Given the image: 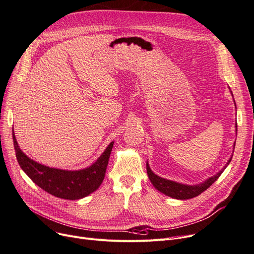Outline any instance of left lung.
Listing matches in <instances>:
<instances>
[{
  "label": "left lung",
  "mask_w": 254,
  "mask_h": 254,
  "mask_svg": "<svg viewBox=\"0 0 254 254\" xmlns=\"http://www.w3.org/2000/svg\"><path fill=\"white\" fill-rule=\"evenodd\" d=\"M229 90H230V88H229ZM231 96L233 98L232 93H231ZM233 102H235V99H233ZM235 105H236V102H235ZM236 108H237V106H236ZM237 127L238 126H237V122H236V134H237V131H238ZM235 146H236V143L233 144V151H235ZM232 155L233 154H231L230 158L227 160L225 167L223 168L220 172H218L216 175L207 178L205 181L201 182V184L194 185V186L184 185V184H180V182H176V181H173V180H169V179L162 178V177L156 175L155 173H153V171L150 169L148 161H147V164H146L147 165V174H148V177H149V179L151 181V184L153 185V187L157 190L162 192V194H165L166 196H169L171 198L178 199V200H187V199L197 197L198 195L201 194V192H203L205 190H207L212 184H214V182L223 173V171H224L226 169V167L230 164Z\"/></svg>",
  "instance_id": "8db88e82"
}]
</instances>
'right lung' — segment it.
<instances>
[{
    "mask_svg": "<svg viewBox=\"0 0 254 254\" xmlns=\"http://www.w3.org/2000/svg\"><path fill=\"white\" fill-rule=\"evenodd\" d=\"M12 137L19 167L35 185L55 197L78 200L92 194L102 184L114 141L92 166L81 170H62L38 164L19 148L12 128Z\"/></svg>",
    "mask_w": 254,
    "mask_h": 254,
    "instance_id": "add662e5",
    "label": "right lung"
}]
</instances>
